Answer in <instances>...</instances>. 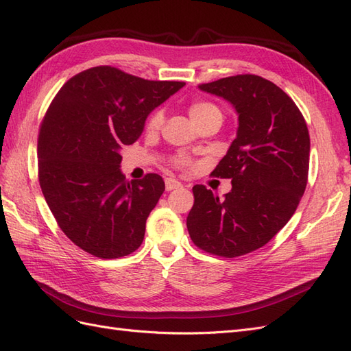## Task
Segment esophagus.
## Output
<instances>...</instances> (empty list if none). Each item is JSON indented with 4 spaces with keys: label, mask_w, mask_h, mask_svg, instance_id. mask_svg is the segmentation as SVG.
<instances>
[{
    "label": "esophagus",
    "mask_w": 351,
    "mask_h": 351,
    "mask_svg": "<svg viewBox=\"0 0 351 351\" xmlns=\"http://www.w3.org/2000/svg\"><path fill=\"white\" fill-rule=\"evenodd\" d=\"M183 184L178 182V180H176V178H165V189L168 190V192H171V190H176V189H180L182 187Z\"/></svg>",
    "instance_id": "esophagus-1"
}]
</instances>
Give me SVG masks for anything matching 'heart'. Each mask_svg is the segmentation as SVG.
Here are the masks:
<instances>
[{"instance_id": "heart-1", "label": "heart", "mask_w": 351, "mask_h": 351, "mask_svg": "<svg viewBox=\"0 0 351 351\" xmlns=\"http://www.w3.org/2000/svg\"><path fill=\"white\" fill-rule=\"evenodd\" d=\"M215 112L221 114L218 107H215V105L210 104V102H195V104L190 105V108H189V114H190V117H192V120L200 119V117H205L208 114H215ZM162 119H164L162 112L155 111L149 117V119H147L146 129L149 132H154V130L159 129V125H161V123H162ZM177 162H178V165H189V159L186 156H182V158H178Z\"/></svg>"}]
</instances>
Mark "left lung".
I'll return each mask as SVG.
<instances>
[{"instance_id": "obj_1", "label": "left lung", "mask_w": 351, "mask_h": 351, "mask_svg": "<svg viewBox=\"0 0 351 351\" xmlns=\"http://www.w3.org/2000/svg\"><path fill=\"white\" fill-rule=\"evenodd\" d=\"M199 89L228 101L239 127L212 171L231 178V192L219 199L196 184L187 230L199 249L236 258L265 246L293 217L307 184L309 132L289 95L261 76L239 74Z\"/></svg>"}]
</instances>
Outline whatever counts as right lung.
<instances>
[{
  "label": "right lung",
  "instance_id": "add662e5",
  "mask_svg": "<svg viewBox=\"0 0 351 351\" xmlns=\"http://www.w3.org/2000/svg\"><path fill=\"white\" fill-rule=\"evenodd\" d=\"M184 84L99 66L73 76L52 99L38 137L39 184L62 232L84 252L117 259L139 249L165 184L158 174L127 182L121 151Z\"/></svg>",
  "mask_w": 351,
  "mask_h": 351
}]
</instances>
